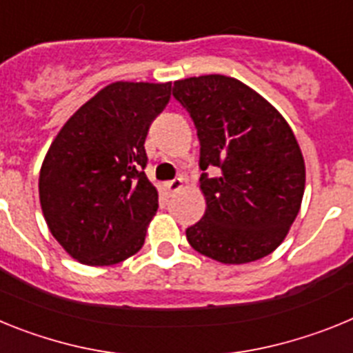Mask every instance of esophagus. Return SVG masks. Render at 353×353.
I'll return each mask as SVG.
<instances>
[{"label": "esophagus", "mask_w": 353, "mask_h": 353, "mask_svg": "<svg viewBox=\"0 0 353 353\" xmlns=\"http://www.w3.org/2000/svg\"><path fill=\"white\" fill-rule=\"evenodd\" d=\"M182 185H183V180L182 179H173V180H170V182L164 183V187H166L168 192L180 191V189H182Z\"/></svg>", "instance_id": "esophagus-1"}]
</instances>
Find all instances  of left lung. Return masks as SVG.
<instances>
[{"label": "left lung", "mask_w": 353, "mask_h": 353, "mask_svg": "<svg viewBox=\"0 0 353 353\" xmlns=\"http://www.w3.org/2000/svg\"><path fill=\"white\" fill-rule=\"evenodd\" d=\"M173 97L194 121L207 199L203 219L185 230L189 244L221 263L270 254L304 196V159L290 125L263 97L219 74L174 81Z\"/></svg>", "instance_id": "left-lung-1"}]
</instances>
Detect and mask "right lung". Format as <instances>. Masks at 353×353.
I'll return each instance as SVG.
<instances>
[{"label": "right lung", "instance_id": "right-lung-1", "mask_svg": "<svg viewBox=\"0 0 353 353\" xmlns=\"http://www.w3.org/2000/svg\"><path fill=\"white\" fill-rule=\"evenodd\" d=\"M171 83H113L81 105L56 136L39 179L54 236L84 265H114L145 244L159 194L145 170V139Z\"/></svg>", "mask_w": 353, "mask_h": 353}]
</instances>
